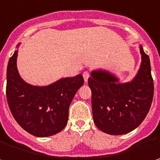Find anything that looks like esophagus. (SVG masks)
<instances>
[{
	"instance_id": "esophagus-1",
	"label": "esophagus",
	"mask_w": 160,
	"mask_h": 160,
	"mask_svg": "<svg viewBox=\"0 0 160 160\" xmlns=\"http://www.w3.org/2000/svg\"><path fill=\"white\" fill-rule=\"evenodd\" d=\"M89 76H90V75H89V73L88 72H83V79H84V81H85V82H87L88 80V78H89Z\"/></svg>"
}]
</instances>
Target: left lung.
<instances>
[{
    "instance_id": "left-lung-1",
    "label": "left lung",
    "mask_w": 160,
    "mask_h": 160,
    "mask_svg": "<svg viewBox=\"0 0 160 160\" xmlns=\"http://www.w3.org/2000/svg\"><path fill=\"white\" fill-rule=\"evenodd\" d=\"M141 66L129 82L120 83L105 70L91 72L88 83L91 89L93 120L96 126L111 135H122L137 128L149 113L154 84L149 56L140 45Z\"/></svg>"
}]
</instances>
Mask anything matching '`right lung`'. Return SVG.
Instances as JSON below:
<instances>
[{"label": "right lung", "instance_id": "obj_1", "mask_svg": "<svg viewBox=\"0 0 160 160\" xmlns=\"http://www.w3.org/2000/svg\"><path fill=\"white\" fill-rule=\"evenodd\" d=\"M17 57L16 50L8 62L6 86L7 101L14 119L37 137L58 133L66 126L70 105L84 84L82 75L62 78L48 86H34L20 77Z\"/></svg>", "mask_w": 160, "mask_h": 160}]
</instances>
